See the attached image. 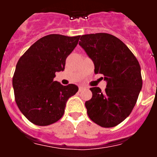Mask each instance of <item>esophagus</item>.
<instances>
[{
  "mask_svg": "<svg viewBox=\"0 0 157 157\" xmlns=\"http://www.w3.org/2000/svg\"><path fill=\"white\" fill-rule=\"evenodd\" d=\"M84 90H85V88L82 86H79V88H78V91H79V92H82V91H83Z\"/></svg>",
  "mask_w": 157,
  "mask_h": 157,
  "instance_id": "esophagus-1",
  "label": "esophagus"
}]
</instances>
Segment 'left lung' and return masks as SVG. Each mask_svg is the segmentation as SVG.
<instances>
[{
	"instance_id": "1",
	"label": "left lung",
	"mask_w": 157,
	"mask_h": 157,
	"mask_svg": "<svg viewBox=\"0 0 157 157\" xmlns=\"http://www.w3.org/2000/svg\"><path fill=\"white\" fill-rule=\"evenodd\" d=\"M79 45L92 59L94 73L102 74L107 88H90L86 101L89 117L102 127H113L131 113L142 87L141 67L128 47L118 37L97 33L82 35Z\"/></svg>"
}]
</instances>
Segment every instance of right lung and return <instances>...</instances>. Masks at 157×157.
<instances>
[{
	"instance_id": "right-lung-1",
	"label": "right lung",
	"mask_w": 157,
	"mask_h": 157,
	"mask_svg": "<svg viewBox=\"0 0 157 157\" xmlns=\"http://www.w3.org/2000/svg\"><path fill=\"white\" fill-rule=\"evenodd\" d=\"M80 35L48 34L34 43L19 58L12 78L15 101L32 123L48 126L61 119L68 98L77 86L53 81L64 70L67 57L78 45Z\"/></svg>"
}]
</instances>
